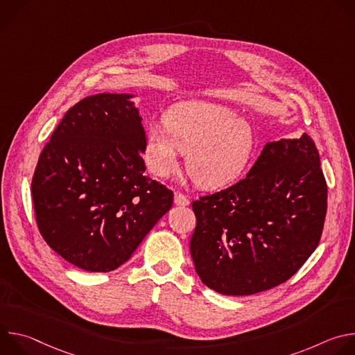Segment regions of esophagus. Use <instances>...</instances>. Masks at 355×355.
I'll use <instances>...</instances> for the list:
<instances>
[{
  "mask_svg": "<svg viewBox=\"0 0 355 355\" xmlns=\"http://www.w3.org/2000/svg\"><path fill=\"white\" fill-rule=\"evenodd\" d=\"M174 204L178 207H187V205H189V199L184 193L175 192L174 193Z\"/></svg>",
  "mask_w": 355,
  "mask_h": 355,
  "instance_id": "1",
  "label": "esophagus"
}]
</instances>
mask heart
<instances>
[{
    "mask_svg": "<svg viewBox=\"0 0 355 355\" xmlns=\"http://www.w3.org/2000/svg\"><path fill=\"white\" fill-rule=\"evenodd\" d=\"M166 126L147 129L144 162L151 174L168 177L178 170L181 153L196 185L223 188L245 170L256 146L251 125L234 111L198 101L173 105Z\"/></svg>",
    "mask_w": 355,
    "mask_h": 355,
    "instance_id": "b5f03b06",
    "label": "heart"
}]
</instances>
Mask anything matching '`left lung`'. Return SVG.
Returning a JSON list of instances; mask_svg holds the SVG:
<instances>
[{
	"instance_id": "1",
	"label": "left lung",
	"mask_w": 355,
	"mask_h": 355,
	"mask_svg": "<svg viewBox=\"0 0 355 355\" xmlns=\"http://www.w3.org/2000/svg\"><path fill=\"white\" fill-rule=\"evenodd\" d=\"M189 243L195 271L222 295H252L289 279L316 250L327 185L315 141L264 146L247 177L192 202Z\"/></svg>"
}]
</instances>
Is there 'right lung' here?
Returning a JSON list of instances; mask_svg holds the SVG:
<instances>
[{
    "instance_id": "add662e5",
    "label": "right lung",
    "mask_w": 355,
    "mask_h": 355,
    "mask_svg": "<svg viewBox=\"0 0 355 355\" xmlns=\"http://www.w3.org/2000/svg\"><path fill=\"white\" fill-rule=\"evenodd\" d=\"M130 98L104 92L71 107L32 178L42 237L91 272L126 263L173 205V191L143 174L146 133Z\"/></svg>"
}]
</instances>
